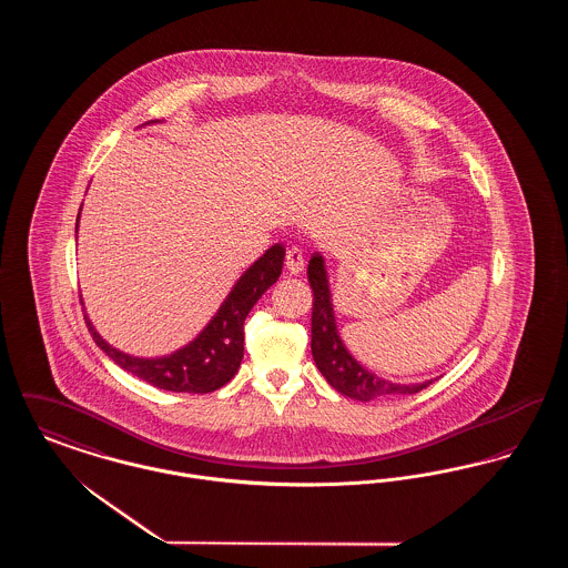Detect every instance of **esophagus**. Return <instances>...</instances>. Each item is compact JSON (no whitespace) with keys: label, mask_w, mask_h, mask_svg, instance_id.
Instances as JSON below:
<instances>
[{"label":"esophagus","mask_w":568,"mask_h":568,"mask_svg":"<svg viewBox=\"0 0 568 568\" xmlns=\"http://www.w3.org/2000/svg\"><path fill=\"white\" fill-rule=\"evenodd\" d=\"M285 268H287L290 274H300L302 268H304V255H302V251L296 248V246L287 248V253H285Z\"/></svg>","instance_id":"esophagus-1"}]
</instances>
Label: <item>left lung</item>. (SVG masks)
Segmentation results:
<instances>
[{"label":"left lung","instance_id":"left-lung-1","mask_svg":"<svg viewBox=\"0 0 568 568\" xmlns=\"http://www.w3.org/2000/svg\"><path fill=\"white\" fill-rule=\"evenodd\" d=\"M308 283L313 290V317H311V352L313 359L324 375L325 381L341 392L343 396H349L353 400L368 403L381 396H394V394H417L424 387H428L433 381L424 383H392L377 377L368 368H364L352 353L347 352L345 343L341 341L334 308H332V294L327 283L324 257L320 253L311 255L308 262Z\"/></svg>","mask_w":568,"mask_h":568}]
</instances>
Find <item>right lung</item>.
<instances>
[{"label":"right lung","instance_id":"obj_1","mask_svg":"<svg viewBox=\"0 0 568 568\" xmlns=\"http://www.w3.org/2000/svg\"><path fill=\"white\" fill-rule=\"evenodd\" d=\"M283 260V244H272L253 266L244 271L243 276L232 287V292L219 306L215 317L190 345L163 357L149 359L119 352L110 347L95 332L87 315L84 322L95 345L106 353L114 364H119L134 377L142 378L165 392L209 394L230 383L239 373L244 355V320L248 311L255 306V302L266 290H271L281 276Z\"/></svg>","mask_w":568,"mask_h":568}]
</instances>
